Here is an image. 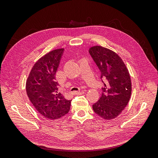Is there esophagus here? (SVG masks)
Instances as JSON below:
<instances>
[{
    "label": "esophagus",
    "mask_w": 158,
    "mask_h": 158,
    "mask_svg": "<svg viewBox=\"0 0 158 158\" xmlns=\"http://www.w3.org/2000/svg\"><path fill=\"white\" fill-rule=\"evenodd\" d=\"M82 92H80V91H74V92H73V94H75V95H80L82 94Z\"/></svg>",
    "instance_id": "1"
}]
</instances>
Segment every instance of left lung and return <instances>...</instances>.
<instances>
[{"instance_id": "1", "label": "left lung", "mask_w": 158, "mask_h": 158, "mask_svg": "<svg viewBox=\"0 0 158 158\" xmlns=\"http://www.w3.org/2000/svg\"><path fill=\"white\" fill-rule=\"evenodd\" d=\"M89 52L100 70V77L104 84L101 97L92 107L99 117L111 120L122 112L130 99V75L124 62L114 52L101 46H94L89 49Z\"/></svg>"}]
</instances>
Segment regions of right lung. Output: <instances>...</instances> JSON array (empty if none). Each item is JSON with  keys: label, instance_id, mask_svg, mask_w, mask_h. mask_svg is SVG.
<instances>
[{"label": "right lung", "instance_id": "add662e5", "mask_svg": "<svg viewBox=\"0 0 158 158\" xmlns=\"http://www.w3.org/2000/svg\"><path fill=\"white\" fill-rule=\"evenodd\" d=\"M64 49L52 51L38 60L26 81V92L30 102L41 115L57 119L67 114L72 100L59 91L56 73Z\"/></svg>", "mask_w": 158, "mask_h": 158}]
</instances>
